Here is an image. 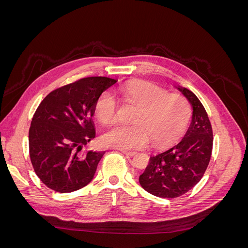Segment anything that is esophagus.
Wrapping results in <instances>:
<instances>
[{"mask_svg":"<svg viewBox=\"0 0 248 248\" xmlns=\"http://www.w3.org/2000/svg\"><path fill=\"white\" fill-rule=\"evenodd\" d=\"M121 152L123 153V154H125L126 156H134L136 155L137 153L136 152H133V151H126V150H121Z\"/></svg>","mask_w":248,"mask_h":248,"instance_id":"1","label":"esophagus"}]
</instances>
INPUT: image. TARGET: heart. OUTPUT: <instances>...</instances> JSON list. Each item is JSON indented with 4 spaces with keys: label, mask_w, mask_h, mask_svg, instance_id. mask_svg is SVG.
Instances as JSON below:
<instances>
[{
    "label": "heart",
    "mask_w": 248,
    "mask_h": 248,
    "mask_svg": "<svg viewBox=\"0 0 248 248\" xmlns=\"http://www.w3.org/2000/svg\"><path fill=\"white\" fill-rule=\"evenodd\" d=\"M125 103L137 107L132 118L134 124L117 125L102 137L104 145L130 150L148 145L151 139L156 148L176 144L188 129L192 116L191 106L185 96L169 93L166 89L140 82L120 90ZM94 114L103 125L116 120L117 101L110 93L103 92L94 104Z\"/></svg>",
    "instance_id": "b5f03b06"
}]
</instances>
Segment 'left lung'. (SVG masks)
<instances>
[{"label":"left lung","instance_id":"8db88e82","mask_svg":"<svg viewBox=\"0 0 248 248\" xmlns=\"http://www.w3.org/2000/svg\"><path fill=\"white\" fill-rule=\"evenodd\" d=\"M180 91L193 109L189 129L178 145L151 157L140 176L142 188L158 198H178L193 188L204 176L212 154L213 131L204 106L188 89Z\"/></svg>","mask_w":248,"mask_h":248}]
</instances>
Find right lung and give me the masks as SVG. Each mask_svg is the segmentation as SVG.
<instances>
[{
    "label": "right lung",
    "instance_id": "add662e5",
    "mask_svg": "<svg viewBox=\"0 0 248 248\" xmlns=\"http://www.w3.org/2000/svg\"><path fill=\"white\" fill-rule=\"evenodd\" d=\"M116 82L106 77L80 78L51 91L37 108L29 129V153L36 175L48 188L67 193L92 181L104 152L79 151L95 138L96 99Z\"/></svg>",
    "mask_w": 248,
    "mask_h": 248
}]
</instances>
